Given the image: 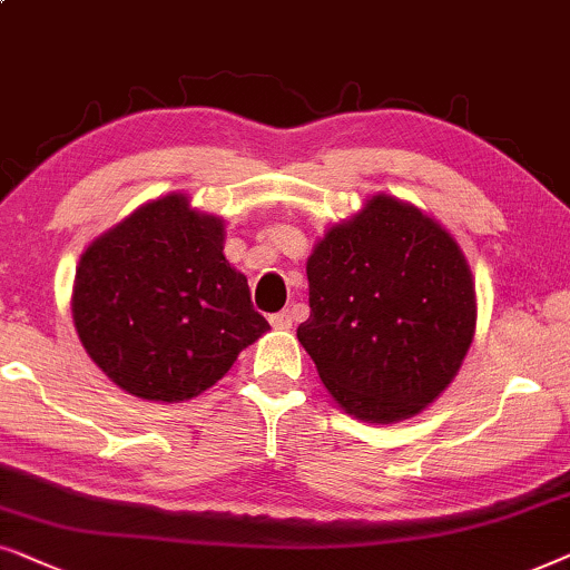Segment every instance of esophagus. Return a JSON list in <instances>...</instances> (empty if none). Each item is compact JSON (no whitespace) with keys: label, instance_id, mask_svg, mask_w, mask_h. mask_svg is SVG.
<instances>
[{"label":"esophagus","instance_id":"34e87169","mask_svg":"<svg viewBox=\"0 0 570 570\" xmlns=\"http://www.w3.org/2000/svg\"><path fill=\"white\" fill-rule=\"evenodd\" d=\"M271 325H273V328H278V331L292 328V309H281V313H273Z\"/></svg>","mask_w":570,"mask_h":570}]
</instances>
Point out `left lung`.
Here are the masks:
<instances>
[{
  "label": "left lung",
  "instance_id": "obj_1",
  "mask_svg": "<svg viewBox=\"0 0 570 570\" xmlns=\"http://www.w3.org/2000/svg\"><path fill=\"white\" fill-rule=\"evenodd\" d=\"M307 278L309 317L297 338L348 414L406 420L449 389L476 305L472 271L443 226L377 195L317 242Z\"/></svg>",
  "mask_w": 570,
  "mask_h": 570
}]
</instances>
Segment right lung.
<instances>
[{
  "label": "right lung",
  "mask_w": 570,
  "mask_h": 570,
  "mask_svg": "<svg viewBox=\"0 0 570 570\" xmlns=\"http://www.w3.org/2000/svg\"><path fill=\"white\" fill-rule=\"evenodd\" d=\"M222 249L216 216L166 195L82 253L75 328L119 389L148 401L193 399L271 328Z\"/></svg>",
  "instance_id": "1"
}]
</instances>
